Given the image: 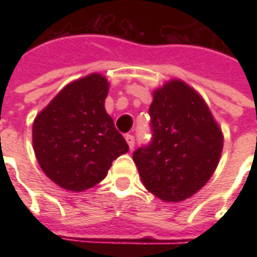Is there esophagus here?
<instances>
[{"label": "esophagus", "instance_id": "esophagus-1", "mask_svg": "<svg viewBox=\"0 0 257 257\" xmlns=\"http://www.w3.org/2000/svg\"><path fill=\"white\" fill-rule=\"evenodd\" d=\"M125 140H126V143H128L129 149L132 150V149L135 147V136L134 135H131V134L125 135Z\"/></svg>", "mask_w": 257, "mask_h": 257}]
</instances>
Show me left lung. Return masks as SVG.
Instances as JSON below:
<instances>
[{
	"mask_svg": "<svg viewBox=\"0 0 257 257\" xmlns=\"http://www.w3.org/2000/svg\"><path fill=\"white\" fill-rule=\"evenodd\" d=\"M149 112L151 142L134 153L142 182L162 201H183L215 172L223 134L204 99L180 79L154 90Z\"/></svg>",
	"mask_w": 257,
	"mask_h": 257,
	"instance_id": "1",
	"label": "left lung"
}]
</instances>
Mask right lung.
<instances>
[{
    "instance_id": "obj_1",
    "label": "right lung",
    "mask_w": 257,
    "mask_h": 257,
    "mask_svg": "<svg viewBox=\"0 0 257 257\" xmlns=\"http://www.w3.org/2000/svg\"><path fill=\"white\" fill-rule=\"evenodd\" d=\"M108 82L93 73L66 85L33 123L37 161L68 191H84L106 178L129 147L106 112Z\"/></svg>"
}]
</instances>
